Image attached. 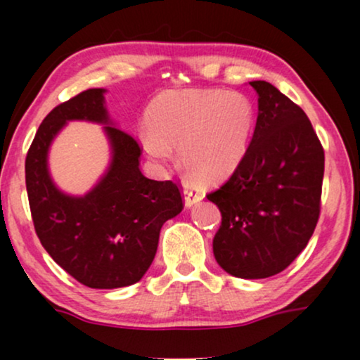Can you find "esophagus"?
<instances>
[{
	"label": "esophagus",
	"mask_w": 360,
	"mask_h": 360,
	"mask_svg": "<svg viewBox=\"0 0 360 360\" xmlns=\"http://www.w3.org/2000/svg\"><path fill=\"white\" fill-rule=\"evenodd\" d=\"M184 201H185L186 208H191L193 205L200 203L201 193H198V191H196L191 185L185 184V186H184Z\"/></svg>",
	"instance_id": "obj_1"
}]
</instances>
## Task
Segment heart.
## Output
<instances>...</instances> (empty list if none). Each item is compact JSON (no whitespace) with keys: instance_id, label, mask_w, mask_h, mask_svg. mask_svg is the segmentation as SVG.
Returning a JSON list of instances; mask_svg holds the SVG:
<instances>
[{"instance_id":"b5f03b06","label":"heart","mask_w":360,"mask_h":360,"mask_svg":"<svg viewBox=\"0 0 360 360\" xmlns=\"http://www.w3.org/2000/svg\"><path fill=\"white\" fill-rule=\"evenodd\" d=\"M142 149L157 164L172 159L176 146L181 165L201 184H216L239 169L255 131L254 103L238 91H165L146 112Z\"/></svg>"}]
</instances>
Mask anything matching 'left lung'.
Instances as JSON below:
<instances>
[{
	"label": "left lung",
	"mask_w": 360,
	"mask_h": 360,
	"mask_svg": "<svg viewBox=\"0 0 360 360\" xmlns=\"http://www.w3.org/2000/svg\"><path fill=\"white\" fill-rule=\"evenodd\" d=\"M249 85L259 115L239 169L206 198L218 205L216 262L239 278H267L307 248L319 218L324 150L308 116L269 82Z\"/></svg>",
	"instance_id": "obj_1"
}]
</instances>
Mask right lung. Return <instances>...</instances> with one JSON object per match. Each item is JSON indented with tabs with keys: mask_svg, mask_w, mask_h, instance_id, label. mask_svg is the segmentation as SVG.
I'll return each mask as SVG.
<instances>
[{
	"mask_svg": "<svg viewBox=\"0 0 360 360\" xmlns=\"http://www.w3.org/2000/svg\"><path fill=\"white\" fill-rule=\"evenodd\" d=\"M105 88L82 91L49 112L26 157L32 221L49 255L90 288H121L144 277L165 221L184 210L179 186L142 175L141 147L111 121ZM103 126L112 159L85 195H68L51 180L48 150L67 122Z\"/></svg>",
	"mask_w": 360,
	"mask_h": 360,
	"instance_id": "add662e5",
	"label": "right lung"
}]
</instances>
